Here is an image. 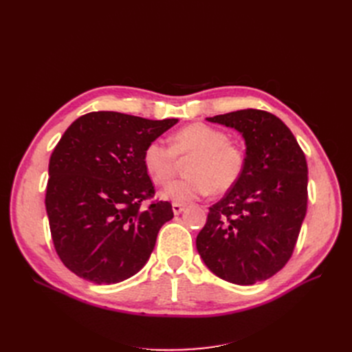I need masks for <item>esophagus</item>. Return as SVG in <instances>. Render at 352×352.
Instances as JSON below:
<instances>
[{"instance_id": "esophagus-1", "label": "esophagus", "mask_w": 352, "mask_h": 352, "mask_svg": "<svg viewBox=\"0 0 352 352\" xmlns=\"http://www.w3.org/2000/svg\"><path fill=\"white\" fill-rule=\"evenodd\" d=\"M172 208H173V212H175V214L177 216V214H180V212H182V211L185 210V204H177V202H173Z\"/></svg>"}]
</instances>
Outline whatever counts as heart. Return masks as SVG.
I'll return each instance as SVG.
<instances>
[{
	"label": "heart",
	"instance_id": "heart-1",
	"mask_svg": "<svg viewBox=\"0 0 352 352\" xmlns=\"http://www.w3.org/2000/svg\"><path fill=\"white\" fill-rule=\"evenodd\" d=\"M186 177L163 190V197L186 204L212 194H225L235 186L245 172L247 155L232 142L229 135L206 123H192L170 136V146L154 140L145 146L142 162L148 176L157 185H167L175 177L179 162H186Z\"/></svg>",
	"mask_w": 352,
	"mask_h": 352
}]
</instances>
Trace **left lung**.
<instances>
[{
  "instance_id": "8db88e82",
  "label": "left lung",
  "mask_w": 352,
  "mask_h": 352,
  "mask_svg": "<svg viewBox=\"0 0 352 352\" xmlns=\"http://www.w3.org/2000/svg\"><path fill=\"white\" fill-rule=\"evenodd\" d=\"M207 120L242 133L247 164L239 182L210 207L197 250L220 279L254 285L272 278L292 257L307 212L305 154L272 113L247 109Z\"/></svg>"
}]
</instances>
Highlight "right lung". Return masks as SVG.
Returning <instances> with one entry per match:
<instances>
[{"label":"right lung","instance_id":"1","mask_svg":"<svg viewBox=\"0 0 352 352\" xmlns=\"http://www.w3.org/2000/svg\"><path fill=\"white\" fill-rule=\"evenodd\" d=\"M177 119L92 111L74 120L50 158L45 207L60 260L79 278L119 283L150 258L158 230L173 219L144 167L145 146Z\"/></svg>","mask_w":352,"mask_h":352}]
</instances>
